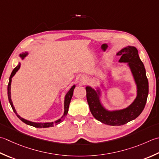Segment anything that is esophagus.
I'll use <instances>...</instances> for the list:
<instances>
[{"mask_svg": "<svg viewBox=\"0 0 159 159\" xmlns=\"http://www.w3.org/2000/svg\"><path fill=\"white\" fill-rule=\"evenodd\" d=\"M88 77H86V76H83L81 79H80V81H81L83 84L86 83L87 82H88Z\"/></svg>", "mask_w": 159, "mask_h": 159, "instance_id": "1", "label": "esophagus"}]
</instances>
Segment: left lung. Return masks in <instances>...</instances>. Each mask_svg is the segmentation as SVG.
<instances>
[{"label": "left lung", "mask_w": 159, "mask_h": 159, "mask_svg": "<svg viewBox=\"0 0 159 159\" xmlns=\"http://www.w3.org/2000/svg\"><path fill=\"white\" fill-rule=\"evenodd\" d=\"M116 55L121 56L119 63H126L129 68L136 86V96L128 106L119 110H109L102 103V90L105 80H101L95 89L86 86L87 100L90 111L96 120L108 125L119 126L136 119L143 110L147 101L149 85L144 65L139 57L138 49L134 46L128 45L123 48ZM109 76L111 72L108 73Z\"/></svg>", "instance_id": "obj_1"}]
</instances>
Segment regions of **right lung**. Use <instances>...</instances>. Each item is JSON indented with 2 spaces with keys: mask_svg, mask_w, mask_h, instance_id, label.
Returning a JSON list of instances; mask_svg holds the SVG:
<instances>
[{
  "mask_svg": "<svg viewBox=\"0 0 159 159\" xmlns=\"http://www.w3.org/2000/svg\"><path fill=\"white\" fill-rule=\"evenodd\" d=\"M28 54H29L28 52H21L19 54V55H18V57H19L21 58V60H23L25 58L27 57ZM20 67V63L19 62L18 65L14 68L13 71H12V72H11V75H10V77H9V83H8V86H7V95H8V99H9V103H10L11 106L12 107V110H13V111H14V113L16 114V116H18V119L21 120L23 123L27 124V125H31V126H33V127H38V128H42V127H54V125H58V124L61 123V122H63L64 119H65V116H66V115L67 114L68 110H69L70 103L71 99V98H72L74 89V88H76V85H74L71 86V88L69 90H68L67 92L66 93V94H65V98H64V113H63V116H62L60 118V119H58V120H55L54 122H45V123L33 122V121H30V120H28L23 119V118H22L19 114H18L17 111H16V109H15L14 105H13V102H12V101H11V84L12 78H13V76L15 75L17 71L19 70Z\"/></svg>",
  "mask_w": 159,
  "mask_h": 159,
  "instance_id": "add662e5",
  "label": "right lung"
}]
</instances>
